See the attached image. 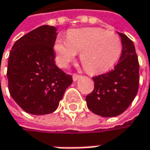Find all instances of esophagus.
Returning a JSON list of instances; mask_svg holds the SVG:
<instances>
[{
	"mask_svg": "<svg viewBox=\"0 0 150 150\" xmlns=\"http://www.w3.org/2000/svg\"><path fill=\"white\" fill-rule=\"evenodd\" d=\"M81 78V76L80 75H78V74H73L72 75V79H73V81H77L78 79H79Z\"/></svg>",
	"mask_w": 150,
	"mask_h": 150,
	"instance_id": "1",
	"label": "esophagus"
}]
</instances>
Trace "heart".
Here are the masks:
<instances>
[{"label":"heart","instance_id":"obj_1","mask_svg":"<svg viewBox=\"0 0 150 150\" xmlns=\"http://www.w3.org/2000/svg\"><path fill=\"white\" fill-rule=\"evenodd\" d=\"M58 63L65 67L80 52V61L89 73H103L110 70L119 60L122 45L119 35L100 28L71 29L67 40L57 38L54 44Z\"/></svg>","mask_w":150,"mask_h":150}]
</instances>
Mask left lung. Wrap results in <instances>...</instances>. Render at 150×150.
Returning <instances> with one entry per match:
<instances>
[{
    "instance_id": "1",
    "label": "left lung",
    "mask_w": 150,
    "mask_h": 150,
    "mask_svg": "<svg viewBox=\"0 0 150 150\" xmlns=\"http://www.w3.org/2000/svg\"><path fill=\"white\" fill-rule=\"evenodd\" d=\"M122 44L120 60L113 70L93 78L94 88L86 96L87 106L104 117L124 112L136 97L139 85V64L134 45L125 34L118 33Z\"/></svg>"
}]
</instances>
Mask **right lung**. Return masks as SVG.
Wrapping results in <instances>:
<instances>
[{"label": "right lung", "instance_id": "add662e5", "mask_svg": "<svg viewBox=\"0 0 150 150\" xmlns=\"http://www.w3.org/2000/svg\"><path fill=\"white\" fill-rule=\"evenodd\" d=\"M56 28L39 27L15 42L8 65V89L12 99L27 113L46 115L56 110L71 75L55 63Z\"/></svg>", "mask_w": 150, "mask_h": 150}]
</instances>
